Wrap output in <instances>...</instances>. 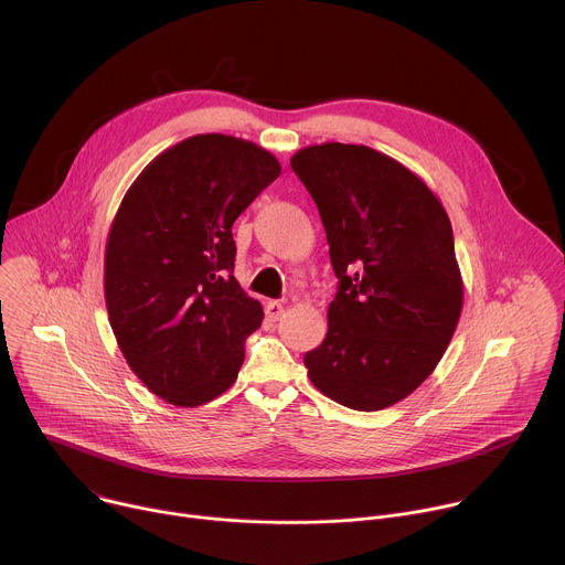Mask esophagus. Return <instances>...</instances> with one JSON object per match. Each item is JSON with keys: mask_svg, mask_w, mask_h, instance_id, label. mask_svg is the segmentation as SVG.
<instances>
[{"mask_svg": "<svg viewBox=\"0 0 565 565\" xmlns=\"http://www.w3.org/2000/svg\"><path fill=\"white\" fill-rule=\"evenodd\" d=\"M265 313H267V318L269 320H280V316L285 313V302L282 300H269L267 305H265Z\"/></svg>", "mask_w": 565, "mask_h": 565, "instance_id": "34e87169", "label": "esophagus"}]
</instances>
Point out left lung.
Masks as SVG:
<instances>
[{"mask_svg":"<svg viewBox=\"0 0 565 565\" xmlns=\"http://www.w3.org/2000/svg\"><path fill=\"white\" fill-rule=\"evenodd\" d=\"M311 194L338 278L327 338L305 355L311 384L355 411L411 395L441 360L463 300L450 221L402 163L366 146L291 157Z\"/></svg>","mask_w":565,"mask_h":565,"instance_id":"obj_1","label":"left lung"}]
</instances>
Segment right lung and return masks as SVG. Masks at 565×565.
I'll use <instances>...</instances> for the list:
<instances>
[{"label":"right lung","instance_id":"add662e5","mask_svg":"<svg viewBox=\"0 0 565 565\" xmlns=\"http://www.w3.org/2000/svg\"><path fill=\"white\" fill-rule=\"evenodd\" d=\"M252 141L196 135L132 183L106 245L110 327L137 377L174 406H201L234 382L263 307L234 278V221L278 179Z\"/></svg>","mask_w":565,"mask_h":565}]
</instances>
